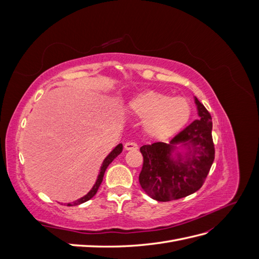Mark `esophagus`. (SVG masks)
<instances>
[{
  "label": "esophagus",
  "mask_w": 259,
  "mask_h": 259,
  "mask_svg": "<svg viewBox=\"0 0 259 259\" xmlns=\"http://www.w3.org/2000/svg\"><path fill=\"white\" fill-rule=\"evenodd\" d=\"M125 150H128V151H134L137 150L138 149V145L136 143H133V142H128L124 145Z\"/></svg>",
  "instance_id": "obj_1"
}]
</instances>
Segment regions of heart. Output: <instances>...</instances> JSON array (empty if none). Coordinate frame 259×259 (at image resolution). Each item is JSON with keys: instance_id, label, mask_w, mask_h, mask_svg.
I'll use <instances>...</instances> for the list:
<instances>
[{"instance_id": "obj_1", "label": "heart", "mask_w": 259, "mask_h": 259, "mask_svg": "<svg viewBox=\"0 0 259 259\" xmlns=\"http://www.w3.org/2000/svg\"><path fill=\"white\" fill-rule=\"evenodd\" d=\"M130 110L145 120L148 135L165 139L182 131L191 116V106L184 97H170L160 92L140 93L130 103Z\"/></svg>"}]
</instances>
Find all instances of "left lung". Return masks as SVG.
<instances>
[{"mask_svg": "<svg viewBox=\"0 0 259 259\" xmlns=\"http://www.w3.org/2000/svg\"><path fill=\"white\" fill-rule=\"evenodd\" d=\"M194 100L199 120L179 132L169 144L159 142L140 148L144 163L139 184L149 197L159 202L178 200L198 191L214 162L211 116L198 98ZM177 143L188 146L185 160L180 155L177 160L171 158Z\"/></svg>", "mask_w": 259, "mask_h": 259, "instance_id": "8db88e82", "label": "left lung"}]
</instances>
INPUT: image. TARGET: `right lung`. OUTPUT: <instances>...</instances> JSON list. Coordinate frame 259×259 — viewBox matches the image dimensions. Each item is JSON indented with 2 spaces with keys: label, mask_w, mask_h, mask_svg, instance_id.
<instances>
[{
  "label": "right lung",
  "mask_w": 259,
  "mask_h": 259,
  "mask_svg": "<svg viewBox=\"0 0 259 259\" xmlns=\"http://www.w3.org/2000/svg\"><path fill=\"white\" fill-rule=\"evenodd\" d=\"M122 150H123V145H122V144H119V145H117V146L113 149V150H112L110 153H109V155L107 156V158H106V159L104 160V162H103V165H101V167H100L99 175H98V177H97V180H96L95 185L93 186L92 190H91L88 194L84 195L83 198H81V199H79V200H76V201H74V202H72V203H68L67 206H73V205L82 204V203L91 200V199L94 197V195L96 194V192H97V190H98V188H99L100 184L103 183V178H104V175H105V171H106L107 167L109 166V164H110V163L116 158V156L122 152Z\"/></svg>",
  "instance_id": "add662e5"
}]
</instances>
